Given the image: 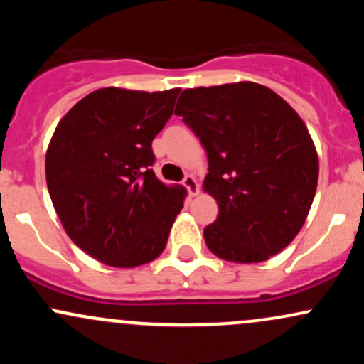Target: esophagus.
Masks as SVG:
<instances>
[{
    "label": "esophagus",
    "mask_w": 364,
    "mask_h": 364,
    "mask_svg": "<svg viewBox=\"0 0 364 364\" xmlns=\"http://www.w3.org/2000/svg\"><path fill=\"white\" fill-rule=\"evenodd\" d=\"M183 186L186 188L188 193H190L191 196H195L196 193H198V183H196V179L191 176V174H186V176L183 178Z\"/></svg>",
    "instance_id": "esophagus-1"
}]
</instances>
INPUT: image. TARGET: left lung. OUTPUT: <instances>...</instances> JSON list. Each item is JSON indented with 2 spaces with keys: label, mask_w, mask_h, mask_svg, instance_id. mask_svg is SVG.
Listing matches in <instances>:
<instances>
[{
  "label": "left lung",
  "mask_w": 364,
  "mask_h": 364,
  "mask_svg": "<svg viewBox=\"0 0 364 364\" xmlns=\"http://www.w3.org/2000/svg\"><path fill=\"white\" fill-rule=\"evenodd\" d=\"M174 114L207 150L203 190L219 205L203 229L208 250L236 263L282 252L318 183V156L298 112L274 90L240 82L183 90Z\"/></svg>",
  "instance_id": "left-lung-1"
}]
</instances>
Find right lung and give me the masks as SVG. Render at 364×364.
Masks as SVG:
<instances>
[{"label":"right lung","mask_w":364,"mask_h":364,"mask_svg":"<svg viewBox=\"0 0 364 364\" xmlns=\"http://www.w3.org/2000/svg\"><path fill=\"white\" fill-rule=\"evenodd\" d=\"M178 94L107 87L58 123L46 154L53 205L73 243L106 265L156 260L183 208L185 190L166 186L152 171V140Z\"/></svg>","instance_id":"1"}]
</instances>
